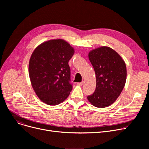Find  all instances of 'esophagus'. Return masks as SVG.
I'll list each match as a JSON object with an SVG mask.
<instances>
[{
  "label": "esophagus",
  "mask_w": 149,
  "mask_h": 149,
  "mask_svg": "<svg viewBox=\"0 0 149 149\" xmlns=\"http://www.w3.org/2000/svg\"><path fill=\"white\" fill-rule=\"evenodd\" d=\"M83 84H84V81H82V82H80V83H77V85H79V86H82Z\"/></svg>",
  "instance_id": "obj_1"
}]
</instances>
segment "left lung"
<instances>
[{"instance_id":"1","label":"left lung","mask_w":149,"mask_h":149,"mask_svg":"<svg viewBox=\"0 0 149 149\" xmlns=\"http://www.w3.org/2000/svg\"><path fill=\"white\" fill-rule=\"evenodd\" d=\"M88 57L95 72L96 88L88 100L95 107H107L120 96L126 84V63L118 53L108 46L91 51Z\"/></svg>"}]
</instances>
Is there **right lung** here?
I'll list each match as a JSON object with an SVG mask.
<instances>
[{
    "label": "right lung",
    "instance_id": "right-lung-1",
    "mask_svg": "<svg viewBox=\"0 0 149 149\" xmlns=\"http://www.w3.org/2000/svg\"><path fill=\"white\" fill-rule=\"evenodd\" d=\"M74 52L65 40L53 39L39 45L32 53L29 62L30 81L37 97L46 104L62 103L72 91L68 62Z\"/></svg>",
    "mask_w": 149,
    "mask_h": 149
}]
</instances>
